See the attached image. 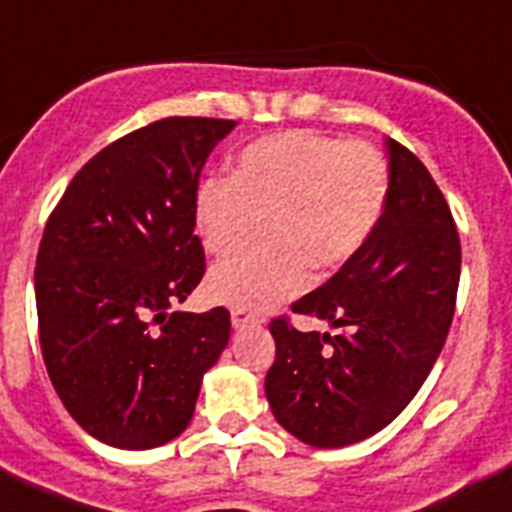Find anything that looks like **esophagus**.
Returning <instances> with one entry per match:
<instances>
[{
  "label": "esophagus",
  "instance_id": "1",
  "mask_svg": "<svg viewBox=\"0 0 512 512\" xmlns=\"http://www.w3.org/2000/svg\"><path fill=\"white\" fill-rule=\"evenodd\" d=\"M262 317L250 309H231V324L242 330V327H250V324H260Z\"/></svg>",
  "mask_w": 512,
  "mask_h": 512
}]
</instances>
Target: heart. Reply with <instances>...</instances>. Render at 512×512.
<instances>
[{"mask_svg":"<svg viewBox=\"0 0 512 512\" xmlns=\"http://www.w3.org/2000/svg\"><path fill=\"white\" fill-rule=\"evenodd\" d=\"M389 201L379 149L296 128L252 141L231 175H211L193 201L195 229L213 255L237 250L268 216L270 242L221 260L208 275L216 301L265 311L309 286L311 265L335 270L363 250Z\"/></svg>","mask_w":512,"mask_h":512,"instance_id":"b5f03b06","label":"heart"}]
</instances>
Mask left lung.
Returning <instances> with one entry per match:
<instances>
[{
	"mask_svg": "<svg viewBox=\"0 0 512 512\" xmlns=\"http://www.w3.org/2000/svg\"><path fill=\"white\" fill-rule=\"evenodd\" d=\"M389 149V201L363 250L330 281L293 301L330 332L270 322L275 361L265 394L275 420L317 448L358 443L412 402L446 342L461 273L459 229L425 164Z\"/></svg>",
	"mask_w": 512,
	"mask_h": 512,
	"instance_id": "1",
	"label": "left lung"
}]
</instances>
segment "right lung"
I'll list each match as a JSON object with an SVG mask.
<instances>
[{
  "label": "right lung",
  "mask_w": 512,
  "mask_h": 512,
  "mask_svg": "<svg viewBox=\"0 0 512 512\" xmlns=\"http://www.w3.org/2000/svg\"><path fill=\"white\" fill-rule=\"evenodd\" d=\"M234 126L172 115L126 133L84 164L46 221L35 260L43 363L69 415L108 446L177 438L229 342L224 306H167L206 273L195 190Z\"/></svg>",
  "instance_id": "obj_1"
}]
</instances>
